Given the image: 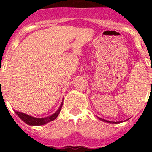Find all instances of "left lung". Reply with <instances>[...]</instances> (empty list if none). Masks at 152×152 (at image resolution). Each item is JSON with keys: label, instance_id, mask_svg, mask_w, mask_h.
I'll return each instance as SVG.
<instances>
[{"label": "left lung", "instance_id": "obj_1", "mask_svg": "<svg viewBox=\"0 0 152 152\" xmlns=\"http://www.w3.org/2000/svg\"><path fill=\"white\" fill-rule=\"evenodd\" d=\"M99 118V117H98ZM99 119L103 122H106V123H119V122H110V121H108V120H106V119H103L101 118H99Z\"/></svg>", "mask_w": 152, "mask_h": 152}]
</instances>
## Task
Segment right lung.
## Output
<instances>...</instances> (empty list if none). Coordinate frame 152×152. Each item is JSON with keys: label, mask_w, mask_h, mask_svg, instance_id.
<instances>
[{"label": "right lung", "mask_w": 152, "mask_h": 152, "mask_svg": "<svg viewBox=\"0 0 152 152\" xmlns=\"http://www.w3.org/2000/svg\"><path fill=\"white\" fill-rule=\"evenodd\" d=\"M63 105V100L61 102V105H60L59 108L58 109L57 111H56L55 113H53L52 115L49 116H47V117L45 118H36L33 117L32 116H29V115H27L26 113H23L18 112V111H15L16 114L20 118L21 120L26 123L27 125H29V126H42L44 124H46V123H49L51 121H53L55 119L57 118V116H58L60 111H61V109Z\"/></svg>", "instance_id": "add662e5"}]
</instances>
